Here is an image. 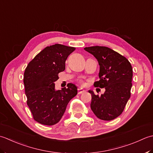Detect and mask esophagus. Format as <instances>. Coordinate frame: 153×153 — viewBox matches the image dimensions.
Instances as JSON below:
<instances>
[{
    "label": "esophagus",
    "instance_id": "esophagus-1",
    "mask_svg": "<svg viewBox=\"0 0 153 153\" xmlns=\"http://www.w3.org/2000/svg\"><path fill=\"white\" fill-rule=\"evenodd\" d=\"M85 92V90L82 89V88H78V94H82V93H84Z\"/></svg>",
    "mask_w": 153,
    "mask_h": 153
}]
</instances>
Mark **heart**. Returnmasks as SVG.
<instances>
[{"mask_svg":"<svg viewBox=\"0 0 153 153\" xmlns=\"http://www.w3.org/2000/svg\"><path fill=\"white\" fill-rule=\"evenodd\" d=\"M80 83L82 84V85H84V84H85V83H84L83 81H82V80H80Z\"/></svg>","mask_w":153,"mask_h":153,"instance_id":"b5f03b06","label":"heart"}]
</instances>
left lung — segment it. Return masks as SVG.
I'll list each match as a JSON object with an SVG mask.
<instances>
[{
  "label": "left lung",
  "instance_id": "1",
  "mask_svg": "<svg viewBox=\"0 0 153 153\" xmlns=\"http://www.w3.org/2000/svg\"><path fill=\"white\" fill-rule=\"evenodd\" d=\"M85 50L94 55L100 65V80L94 86L105 90L101 96L89 90L92 95L91 110L102 120L116 119L123 112L131 96V65L123 55L107 47H88Z\"/></svg>",
  "mask_w": 153,
  "mask_h": 153
}]
</instances>
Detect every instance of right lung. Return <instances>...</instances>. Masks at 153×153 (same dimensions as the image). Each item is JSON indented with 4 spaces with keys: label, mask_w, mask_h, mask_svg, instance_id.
Masks as SVG:
<instances>
[{
    "label": "right lung",
    "mask_w": 153,
    "mask_h": 153,
    "mask_svg": "<svg viewBox=\"0 0 153 153\" xmlns=\"http://www.w3.org/2000/svg\"><path fill=\"white\" fill-rule=\"evenodd\" d=\"M73 47L55 44L46 47L27 65L24 74L27 104L34 120L45 126L57 123L71 99L77 94V87L68 83L67 88L56 90L58 74L65 69Z\"/></svg>",
    "instance_id": "right-lung-1"
}]
</instances>
